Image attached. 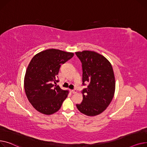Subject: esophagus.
Masks as SVG:
<instances>
[{
	"label": "esophagus",
	"instance_id": "esophagus-1",
	"mask_svg": "<svg viewBox=\"0 0 147 147\" xmlns=\"http://www.w3.org/2000/svg\"><path fill=\"white\" fill-rule=\"evenodd\" d=\"M72 92L73 94H75V93H76V92H77V90H76V89L73 90H72Z\"/></svg>",
	"mask_w": 147,
	"mask_h": 147
}]
</instances>
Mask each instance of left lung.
<instances>
[{
  "mask_svg": "<svg viewBox=\"0 0 147 147\" xmlns=\"http://www.w3.org/2000/svg\"><path fill=\"white\" fill-rule=\"evenodd\" d=\"M82 63L83 100L76 107L82 113L94 116L104 111L113 98L115 78L113 67L102 55L92 51L75 52Z\"/></svg>",
  "mask_w": 147,
  "mask_h": 147,
  "instance_id": "1",
  "label": "left lung"
}]
</instances>
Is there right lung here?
Masks as SVG:
<instances>
[{"mask_svg": "<svg viewBox=\"0 0 147 147\" xmlns=\"http://www.w3.org/2000/svg\"><path fill=\"white\" fill-rule=\"evenodd\" d=\"M74 55L51 49L41 51L31 59L25 75L24 89L31 105L41 113H56L67 97L69 91L57 85V75L61 64Z\"/></svg>", "mask_w": 147, "mask_h": 147, "instance_id": "add662e5", "label": "right lung"}]
</instances>
